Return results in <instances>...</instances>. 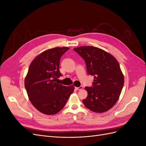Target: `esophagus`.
Instances as JSON below:
<instances>
[{
	"instance_id": "esophagus-1",
	"label": "esophagus",
	"mask_w": 146,
	"mask_h": 146,
	"mask_svg": "<svg viewBox=\"0 0 146 146\" xmlns=\"http://www.w3.org/2000/svg\"><path fill=\"white\" fill-rule=\"evenodd\" d=\"M76 89L77 90H81L83 89V86H80L79 87H76Z\"/></svg>"
}]
</instances>
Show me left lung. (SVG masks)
I'll return each instance as SVG.
<instances>
[{"instance_id": "left-lung-1", "label": "left lung", "mask_w": 146, "mask_h": 146, "mask_svg": "<svg viewBox=\"0 0 146 146\" xmlns=\"http://www.w3.org/2000/svg\"><path fill=\"white\" fill-rule=\"evenodd\" d=\"M74 50L85 60L88 74L94 78L91 87H85L88 96L83 103L92 111H108L117 102L124 83L118 61L112 55L96 47L82 46Z\"/></svg>"}]
</instances>
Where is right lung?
Segmentation results:
<instances>
[{
	"label": "right lung",
	"mask_w": 146,
	"mask_h": 146,
	"mask_svg": "<svg viewBox=\"0 0 146 146\" xmlns=\"http://www.w3.org/2000/svg\"><path fill=\"white\" fill-rule=\"evenodd\" d=\"M69 47H55L38 55L31 63L24 85L30 101L35 108L47 115H53L63 108L74 90L55 82L62 76L60 60Z\"/></svg>",
	"instance_id": "add662e5"
}]
</instances>
